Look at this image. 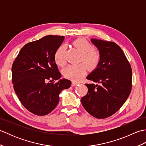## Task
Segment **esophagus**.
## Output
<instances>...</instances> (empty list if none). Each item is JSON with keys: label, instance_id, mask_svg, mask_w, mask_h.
<instances>
[{"label": "esophagus", "instance_id": "34e87169", "mask_svg": "<svg viewBox=\"0 0 146 146\" xmlns=\"http://www.w3.org/2000/svg\"><path fill=\"white\" fill-rule=\"evenodd\" d=\"M78 84H80V82H75V81H73V82H72V85H73V86H75V85H78Z\"/></svg>", "mask_w": 146, "mask_h": 146}]
</instances>
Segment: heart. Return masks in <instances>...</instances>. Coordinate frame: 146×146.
Instances as JSON below:
<instances>
[{"instance_id": "obj_1", "label": "heart", "mask_w": 146, "mask_h": 146, "mask_svg": "<svg viewBox=\"0 0 146 146\" xmlns=\"http://www.w3.org/2000/svg\"><path fill=\"white\" fill-rule=\"evenodd\" d=\"M73 44L82 54L80 60L85 64L81 63L68 65L63 70V75L66 78L78 81L86 75V67L90 70H95L97 68L100 62L101 56L97 51L94 49V46L91 43L85 39H77ZM66 48V45L62 44L55 52L54 61L58 66H62L65 64L64 53Z\"/></svg>"}]
</instances>
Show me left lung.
<instances>
[{"instance_id": "1", "label": "left lung", "mask_w": 146, "mask_h": 146, "mask_svg": "<svg viewBox=\"0 0 146 146\" xmlns=\"http://www.w3.org/2000/svg\"><path fill=\"white\" fill-rule=\"evenodd\" d=\"M90 40L97 48L101 59L97 68L86 78L99 85L85 84L88 92L81 102L91 115L105 119L119 110L129 97L132 71L125 55L116 43Z\"/></svg>"}]
</instances>
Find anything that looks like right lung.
<instances>
[{
    "label": "right lung",
    "mask_w": 146,
    "mask_h": 146,
    "mask_svg": "<svg viewBox=\"0 0 146 146\" xmlns=\"http://www.w3.org/2000/svg\"><path fill=\"white\" fill-rule=\"evenodd\" d=\"M64 36H46L27 43L12 64L14 91L21 104L31 112L42 116L53 110L60 92L70 87V80L61 75L54 61V53ZM58 80L55 84L48 83Z\"/></svg>",
    "instance_id": "1"
}]
</instances>
